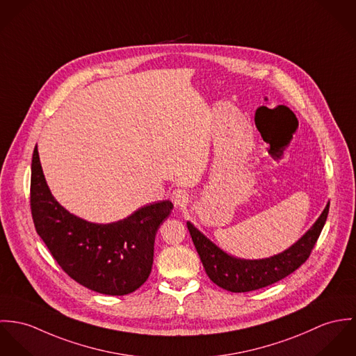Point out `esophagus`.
I'll list each match as a JSON object with an SVG mask.
<instances>
[{"mask_svg": "<svg viewBox=\"0 0 356 356\" xmlns=\"http://www.w3.org/2000/svg\"><path fill=\"white\" fill-rule=\"evenodd\" d=\"M170 199H172V202L175 203V206L180 207V206L187 204V202H188V194H187L184 190H181V188H176V190L172 191Z\"/></svg>", "mask_w": 356, "mask_h": 356, "instance_id": "obj_1", "label": "esophagus"}]
</instances>
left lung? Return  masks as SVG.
Segmentation results:
<instances>
[{
  "label": "left lung",
  "mask_w": 356,
  "mask_h": 356,
  "mask_svg": "<svg viewBox=\"0 0 356 356\" xmlns=\"http://www.w3.org/2000/svg\"><path fill=\"white\" fill-rule=\"evenodd\" d=\"M329 213V203L316 224L288 250L265 259H240L228 255L197 228L187 222L203 268L209 278L231 292H250L272 285L300 268L312 254Z\"/></svg>",
  "instance_id": "left-lung-1"
}]
</instances>
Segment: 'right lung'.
Wrapping results in <instances>:
<instances>
[{
    "label": "right lung",
    "instance_id": "right-lung-1",
    "mask_svg": "<svg viewBox=\"0 0 356 356\" xmlns=\"http://www.w3.org/2000/svg\"><path fill=\"white\" fill-rule=\"evenodd\" d=\"M30 203L35 229L61 269L91 291L119 296L136 291L150 276L156 234L173 209L170 200H161L112 224L81 220L51 195L37 146Z\"/></svg>",
    "mask_w": 356,
    "mask_h": 356
}]
</instances>
